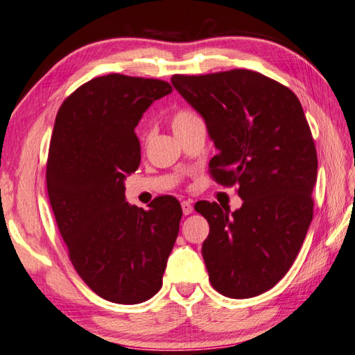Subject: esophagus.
I'll list each match as a JSON object with an SVG mask.
<instances>
[{"instance_id": "34e87169", "label": "esophagus", "mask_w": 355, "mask_h": 355, "mask_svg": "<svg viewBox=\"0 0 355 355\" xmlns=\"http://www.w3.org/2000/svg\"><path fill=\"white\" fill-rule=\"evenodd\" d=\"M182 209H183L184 216H189L191 212L194 211V208H192V203L189 202V200H184V202H182Z\"/></svg>"}]
</instances>
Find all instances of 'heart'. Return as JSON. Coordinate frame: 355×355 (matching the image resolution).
<instances>
[{"label": "heart", "mask_w": 355, "mask_h": 355, "mask_svg": "<svg viewBox=\"0 0 355 355\" xmlns=\"http://www.w3.org/2000/svg\"><path fill=\"white\" fill-rule=\"evenodd\" d=\"M202 121L200 119V116L189 110V108H180L172 116V128H173V133H178L184 130V128H188L189 125L194 124V122Z\"/></svg>", "instance_id": "1"}]
</instances>
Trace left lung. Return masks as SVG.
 Returning <instances> with one entry per match:
<instances>
[{
  "label": "left lung",
  "instance_id": "left-lung-1",
  "mask_svg": "<svg viewBox=\"0 0 355 355\" xmlns=\"http://www.w3.org/2000/svg\"><path fill=\"white\" fill-rule=\"evenodd\" d=\"M177 92L203 116L218 149L216 183L237 186L231 212L200 200L209 223L202 254L209 282L228 298H253L284 278L313 217L317 149L301 102L286 85L250 69L173 74Z\"/></svg>",
  "mask_w": 355,
  "mask_h": 355
}]
</instances>
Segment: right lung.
<instances>
[{
    "mask_svg": "<svg viewBox=\"0 0 355 355\" xmlns=\"http://www.w3.org/2000/svg\"><path fill=\"white\" fill-rule=\"evenodd\" d=\"M169 93L164 80L107 74L71 93L55 116L46 184L57 227L83 282L118 304L158 292L178 236L177 198L157 197L144 211L124 196L125 173L141 161L135 127Z\"/></svg>",
    "mask_w": 355,
    "mask_h": 355,
    "instance_id": "obj_1",
    "label": "right lung"
}]
</instances>
